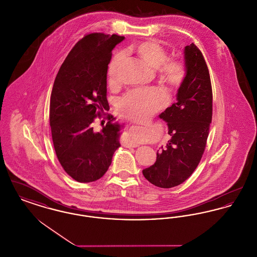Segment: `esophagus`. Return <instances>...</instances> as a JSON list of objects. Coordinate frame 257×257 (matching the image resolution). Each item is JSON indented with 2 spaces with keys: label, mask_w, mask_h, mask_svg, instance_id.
Instances as JSON below:
<instances>
[{
  "label": "esophagus",
  "mask_w": 257,
  "mask_h": 257,
  "mask_svg": "<svg viewBox=\"0 0 257 257\" xmlns=\"http://www.w3.org/2000/svg\"><path fill=\"white\" fill-rule=\"evenodd\" d=\"M127 146L130 147H139V145L137 144V143H135L133 141H130L128 144H127Z\"/></svg>",
  "instance_id": "obj_1"
}]
</instances>
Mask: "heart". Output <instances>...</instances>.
<instances>
[{"label":"heart","instance_id":"b5f03b06","mask_svg":"<svg viewBox=\"0 0 257 257\" xmlns=\"http://www.w3.org/2000/svg\"><path fill=\"white\" fill-rule=\"evenodd\" d=\"M149 66L158 68L161 79L172 88H178L186 78V65L180 59H169V53L156 40H147L132 48ZM125 53L118 52L110 60L108 66V78L115 82ZM169 93L164 88L150 87L129 91L119 103V111L123 117L130 120H144L164 108L169 101Z\"/></svg>","mask_w":257,"mask_h":257}]
</instances>
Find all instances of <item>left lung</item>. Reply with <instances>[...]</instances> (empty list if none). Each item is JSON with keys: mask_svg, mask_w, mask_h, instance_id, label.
I'll return each mask as SVG.
<instances>
[{"mask_svg": "<svg viewBox=\"0 0 257 257\" xmlns=\"http://www.w3.org/2000/svg\"><path fill=\"white\" fill-rule=\"evenodd\" d=\"M186 78L177 101L160 114L171 139L157 153L154 165L143 171L153 185L169 189L187 180L204 153L213 112V93L206 61L194 43L185 47Z\"/></svg>", "mask_w": 257, "mask_h": 257, "instance_id": "1", "label": "left lung"}]
</instances>
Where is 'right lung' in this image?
<instances>
[{"instance_id": "obj_1", "label": "right lung", "mask_w": 257, "mask_h": 257, "mask_svg": "<svg viewBox=\"0 0 257 257\" xmlns=\"http://www.w3.org/2000/svg\"><path fill=\"white\" fill-rule=\"evenodd\" d=\"M123 39L103 33L86 35L69 52L54 82L49 115L53 145L62 169L81 183L101 178L120 147L121 126L112 123L115 118L105 110H109L107 71L111 50ZM99 119L108 121L96 132L93 128Z\"/></svg>"}]
</instances>
